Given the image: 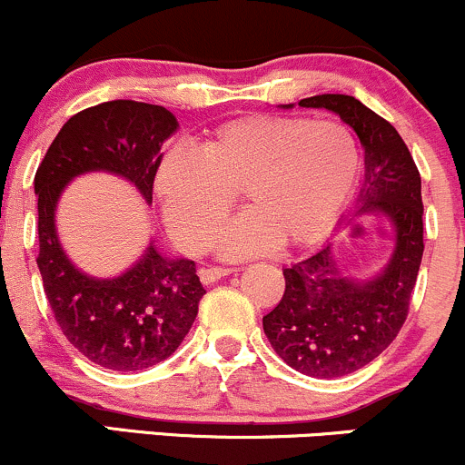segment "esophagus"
Returning <instances> with one entry per match:
<instances>
[{"label":"esophagus","mask_w":465,"mask_h":465,"mask_svg":"<svg viewBox=\"0 0 465 465\" xmlns=\"http://www.w3.org/2000/svg\"><path fill=\"white\" fill-rule=\"evenodd\" d=\"M233 269H227V266H207V269L201 271V282L203 284H214V282L221 280V277H225L232 273Z\"/></svg>","instance_id":"esophagus-1"}]
</instances>
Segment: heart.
Masks as SVG:
<instances>
[{
    "label": "heart",
    "mask_w": 465,
    "mask_h": 465,
    "mask_svg": "<svg viewBox=\"0 0 465 465\" xmlns=\"http://www.w3.org/2000/svg\"><path fill=\"white\" fill-rule=\"evenodd\" d=\"M359 174V143L343 124L258 114L225 122L199 148L165 153L154 194L174 240L203 251L238 190L247 210L223 229L216 247L227 258H247L280 240H317L350 201Z\"/></svg>",
    "instance_id": "obj_1"
}]
</instances>
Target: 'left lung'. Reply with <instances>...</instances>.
<instances>
[{
  "mask_svg": "<svg viewBox=\"0 0 465 465\" xmlns=\"http://www.w3.org/2000/svg\"><path fill=\"white\" fill-rule=\"evenodd\" d=\"M300 106L334 111L359 135L365 146L359 214L391 223L396 249L381 275L356 282L341 273L325 244L284 269V297L262 325L277 356L292 370L312 378L348 376L381 356L407 322L424 253L421 179L400 133L361 100L322 94L300 100Z\"/></svg>",
  "mask_w": 465,
  "mask_h": 465,
  "instance_id": "8db88e82",
  "label": "left lung"
}]
</instances>
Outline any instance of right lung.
<instances>
[{"label": "right lung", "instance_id": "add662e5", "mask_svg": "<svg viewBox=\"0 0 465 465\" xmlns=\"http://www.w3.org/2000/svg\"><path fill=\"white\" fill-rule=\"evenodd\" d=\"M177 117L157 104L111 100L72 115L35 174L39 194V264L58 328L84 359L114 371L157 365L190 332L205 295L192 260H170L154 244L124 275L94 280L67 260L56 238L54 210L65 185L89 170H109L153 201L162 143Z\"/></svg>", "mask_w": 465, "mask_h": 465}]
</instances>
